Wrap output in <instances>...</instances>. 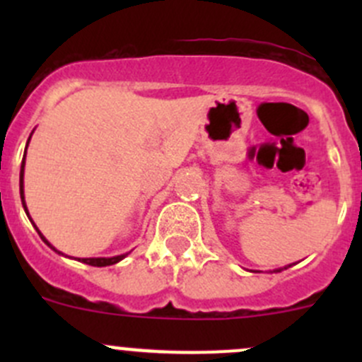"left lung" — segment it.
<instances>
[{"instance_id": "1", "label": "left lung", "mask_w": 362, "mask_h": 362, "mask_svg": "<svg viewBox=\"0 0 362 362\" xmlns=\"http://www.w3.org/2000/svg\"><path fill=\"white\" fill-rule=\"evenodd\" d=\"M291 266V264H289ZM276 272H282V269H276Z\"/></svg>"}]
</instances>
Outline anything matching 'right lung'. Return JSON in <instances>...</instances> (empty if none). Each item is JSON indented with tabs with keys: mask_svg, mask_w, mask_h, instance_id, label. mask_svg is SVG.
Segmentation results:
<instances>
[{
	"mask_svg": "<svg viewBox=\"0 0 362 362\" xmlns=\"http://www.w3.org/2000/svg\"><path fill=\"white\" fill-rule=\"evenodd\" d=\"M29 138H31V136H29ZM28 144H29V140H28ZM25 148H28V147H25ZM24 164H25V152H24L23 164H21V199H23V206H24L25 214H28V206H25V202H24ZM28 217H29V214H28ZM31 222H33V221H31ZM35 228H36V226H35ZM36 231H38V228H36ZM38 235H40V238H42L43 242H45L47 245L50 247V249L56 250L52 245H50L49 242H47L45 236H43L42 233L38 231ZM56 252H59V250H56ZM59 254H61V252H59ZM126 255H127V254L115 255V257H87V259H82V262H86V264H89V266H98V268H101V266H110V264H115V262L122 261V259L126 257ZM78 261H80V259H78Z\"/></svg>",
	"mask_w": 362,
	"mask_h": 362,
	"instance_id": "add662e5",
	"label": "right lung"
}]
</instances>
